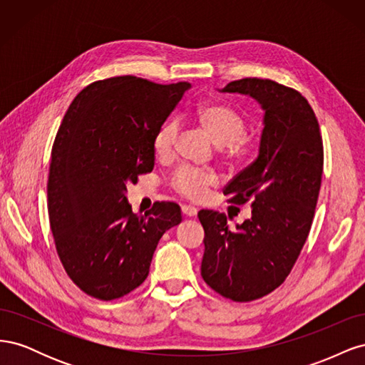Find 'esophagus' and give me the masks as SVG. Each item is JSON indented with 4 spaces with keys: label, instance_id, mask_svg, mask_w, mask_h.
<instances>
[{
    "label": "esophagus",
    "instance_id": "1",
    "mask_svg": "<svg viewBox=\"0 0 365 365\" xmlns=\"http://www.w3.org/2000/svg\"><path fill=\"white\" fill-rule=\"evenodd\" d=\"M181 210H182V215L184 216H189V217H193L197 213V210L193 205H182Z\"/></svg>",
    "mask_w": 365,
    "mask_h": 365
}]
</instances>
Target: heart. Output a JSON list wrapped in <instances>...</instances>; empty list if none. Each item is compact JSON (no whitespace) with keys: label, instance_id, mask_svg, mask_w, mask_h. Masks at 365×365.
<instances>
[{"label":"heart","instance_id":"obj_1","mask_svg":"<svg viewBox=\"0 0 365 365\" xmlns=\"http://www.w3.org/2000/svg\"><path fill=\"white\" fill-rule=\"evenodd\" d=\"M196 120L217 146H224L230 158H242L252 149V138L245 135V118L225 105L208 103L197 108ZM180 125L175 120L165 121L153 137V150L157 157L172 155ZM216 176L212 172L193 168H180L172 176V187L190 200H200L207 187L213 185Z\"/></svg>","mask_w":365,"mask_h":365}]
</instances>
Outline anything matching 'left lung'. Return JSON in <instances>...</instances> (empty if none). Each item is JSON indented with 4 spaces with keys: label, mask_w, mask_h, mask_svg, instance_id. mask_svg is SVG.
Segmentation results:
<instances>
[{
    "label": "left lung",
    "mask_w": 365,
    "mask_h": 365,
    "mask_svg": "<svg viewBox=\"0 0 365 365\" xmlns=\"http://www.w3.org/2000/svg\"><path fill=\"white\" fill-rule=\"evenodd\" d=\"M220 93L250 96L263 109L259 155L225 187L230 202L251 201V217L197 213L204 227V282L233 302H251L284 282L307 239L323 175V141L306 98L274 81L248 77Z\"/></svg>",
    "instance_id": "obj_1"
}]
</instances>
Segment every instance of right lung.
Masks as SVG:
<instances>
[{
    "mask_svg": "<svg viewBox=\"0 0 365 365\" xmlns=\"http://www.w3.org/2000/svg\"><path fill=\"white\" fill-rule=\"evenodd\" d=\"M189 88L134 76L98 81L62 120L47 184L50 228L70 279L98 300L138 288L161 236L182 220L175 202L135 215L126 192L152 172L153 137Z\"/></svg>",
    "mask_w": 365,
    "mask_h": 365,
    "instance_id": "obj_1",
    "label": "right lung"
}]
</instances>
